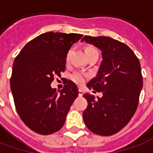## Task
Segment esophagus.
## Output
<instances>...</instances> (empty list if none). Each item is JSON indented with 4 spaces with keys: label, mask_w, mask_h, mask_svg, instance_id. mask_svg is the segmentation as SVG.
Segmentation results:
<instances>
[{
    "label": "esophagus",
    "mask_w": 153,
    "mask_h": 153,
    "mask_svg": "<svg viewBox=\"0 0 153 153\" xmlns=\"http://www.w3.org/2000/svg\"><path fill=\"white\" fill-rule=\"evenodd\" d=\"M83 91L79 88V96L82 97L83 96Z\"/></svg>",
    "instance_id": "esophagus-1"
}]
</instances>
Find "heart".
Here are the masks:
<instances>
[{
	"instance_id": "b5f03b06",
	"label": "heart",
	"mask_w": 153,
	"mask_h": 153,
	"mask_svg": "<svg viewBox=\"0 0 153 153\" xmlns=\"http://www.w3.org/2000/svg\"><path fill=\"white\" fill-rule=\"evenodd\" d=\"M93 51H97L93 47H87L85 49V53L88 54L91 53V52H93ZM88 77V75L85 73H83V72H79V71H77V72H74V73L71 75V80L73 81L74 83H75L78 85H81L83 84L86 79Z\"/></svg>"
}]
</instances>
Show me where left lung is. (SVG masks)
Wrapping results in <instances>:
<instances>
[{
    "instance_id": "1",
    "label": "left lung",
    "mask_w": 153,
    "mask_h": 153,
    "mask_svg": "<svg viewBox=\"0 0 153 153\" xmlns=\"http://www.w3.org/2000/svg\"><path fill=\"white\" fill-rule=\"evenodd\" d=\"M83 41L102 51V60L98 72L87 86L94 93L103 94L97 99L89 93L83 95L88 101L83 120L96 134H115L128 124L138 107L143 88L140 62L134 51L118 40L85 36Z\"/></svg>"
}]
</instances>
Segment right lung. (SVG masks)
Masks as SVG:
<instances>
[{
  "instance_id": "1",
  "label": "right lung",
  "mask_w": 153,
  "mask_h": 153,
  "mask_svg": "<svg viewBox=\"0 0 153 153\" xmlns=\"http://www.w3.org/2000/svg\"><path fill=\"white\" fill-rule=\"evenodd\" d=\"M83 37L79 33L48 32L28 42L15 57L10 88L15 108L28 128L37 134L60 130L79 95L76 84L65 79L58 93L51 88L54 77L65 72L67 53Z\"/></svg>"
}]
</instances>
